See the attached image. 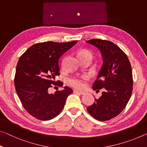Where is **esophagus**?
I'll use <instances>...</instances> for the list:
<instances>
[{"label": "esophagus", "instance_id": "obj_1", "mask_svg": "<svg viewBox=\"0 0 147 147\" xmlns=\"http://www.w3.org/2000/svg\"><path fill=\"white\" fill-rule=\"evenodd\" d=\"M73 92L74 94H80V95L85 94V92H80V91H78V90H74Z\"/></svg>", "mask_w": 147, "mask_h": 147}]
</instances>
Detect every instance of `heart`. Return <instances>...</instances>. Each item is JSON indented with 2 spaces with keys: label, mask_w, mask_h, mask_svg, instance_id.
Instances as JSON below:
<instances>
[{
  "label": "heart",
  "mask_w": 147,
  "mask_h": 147,
  "mask_svg": "<svg viewBox=\"0 0 147 147\" xmlns=\"http://www.w3.org/2000/svg\"><path fill=\"white\" fill-rule=\"evenodd\" d=\"M78 56L80 59L84 57H88L92 59L93 55L88 50H81L78 53ZM88 79L87 75H80V76H72L69 79V84L70 86L78 90L84 89L86 86V82Z\"/></svg>",
  "instance_id": "obj_1"
}]
</instances>
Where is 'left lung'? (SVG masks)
<instances>
[{"label":"left lung","instance_id":"1","mask_svg":"<svg viewBox=\"0 0 147 147\" xmlns=\"http://www.w3.org/2000/svg\"><path fill=\"white\" fill-rule=\"evenodd\" d=\"M101 52L103 65L94 83L93 90H104L87 111L98 121H107L119 114L129 100L133 91L132 69L126 54L113 42L93 39L86 41Z\"/></svg>","mask_w":147,"mask_h":147}]
</instances>
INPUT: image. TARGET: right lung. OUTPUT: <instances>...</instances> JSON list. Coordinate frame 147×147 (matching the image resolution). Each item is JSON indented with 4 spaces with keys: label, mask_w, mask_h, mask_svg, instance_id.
<instances>
[{
    "label": "right lung",
    "mask_w": 147,
    "mask_h": 147,
    "mask_svg": "<svg viewBox=\"0 0 147 147\" xmlns=\"http://www.w3.org/2000/svg\"><path fill=\"white\" fill-rule=\"evenodd\" d=\"M77 41L36 43L20 57L14 77L15 88L24 108L36 119H53L64 108L68 96L73 93V90L67 86L55 94L48 93V89L51 84L63 86L62 82L55 81L60 74L59 59Z\"/></svg>",
    "instance_id": "1"
}]
</instances>
